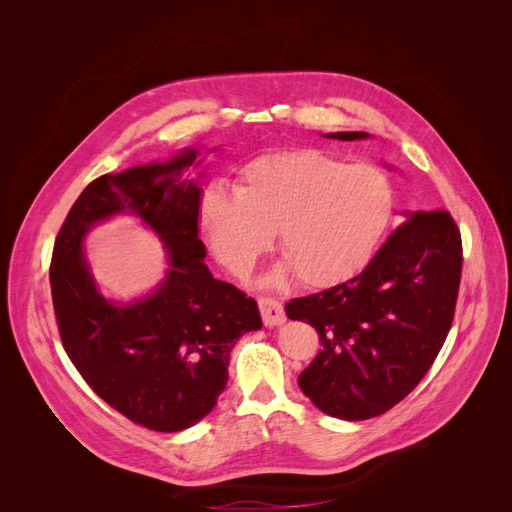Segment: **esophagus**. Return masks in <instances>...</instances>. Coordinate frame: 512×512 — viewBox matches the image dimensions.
<instances>
[{
  "label": "esophagus",
  "mask_w": 512,
  "mask_h": 512,
  "mask_svg": "<svg viewBox=\"0 0 512 512\" xmlns=\"http://www.w3.org/2000/svg\"><path fill=\"white\" fill-rule=\"evenodd\" d=\"M257 303H259V311H261V317H263V324L265 326H280L282 321L286 319L284 307H282V303L278 299H274V297H259Z\"/></svg>",
  "instance_id": "esophagus-1"
}]
</instances>
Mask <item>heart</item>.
Instances as JSON below:
<instances>
[{
  "label": "heart",
  "mask_w": 512,
  "mask_h": 512,
  "mask_svg": "<svg viewBox=\"0 0 512 512\" xmlns=\"http://www.w3.org/2000/svg\"><path fill=\"white\" fill-rule=\"evenodd\" d=\"M234 192L211 188L203 226L232 272H249L278 234V251L305 286L357 274L390 224L388 176L313 147L265 153L242 168Z\"/></svg>",
  "instance_id": "heart-1"
}]
</instances>
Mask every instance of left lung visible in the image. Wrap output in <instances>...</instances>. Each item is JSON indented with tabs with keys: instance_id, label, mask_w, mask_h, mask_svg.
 Returning <instances> with one entry per match:
<instances>
[{
	"instance_id": "8db88e82",
	"label": "left lung",
	"mask_w": 512,
	"mask_h": 512,
	"mask_svg": "<svg viewBox=\"0 0 512 512\" xmlns=\"http://www.w3.org/2000/svg\"><path fill=\"white\" fill-rule=\"evenodd\" d=\"M407 218L359 276L286 303V315L311 324L321 344L299 386L332 417L390 411L423 380L450 332L463 270L459 226L446 209Z\"/></svg>"
}]
</instances>
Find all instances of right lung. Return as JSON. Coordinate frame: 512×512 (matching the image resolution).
I'll use <instances>...</instances> for the list:
<instances>
[{
	"instance_id": "1",
	"label": "right lung",
	"mask_w": 512,
	"mask_h": 512,
	"mask_svg": "<svg viewBox=\"0 0 512 512\" xmlns=\"http://www.w3.org/2000/svg\"><path fill=\"white\" fill-rule=\"evenodd\" d=\"M197 151L166 164L95 178L70 207L49 265L64 351L91 390L132 423L180 432L203 419L228 382L230 351L261 328L255 299L215 280L199 238L201 188L182 180ZM132 212L165 240L173 270L151 298L118 306L101 298L82 259L97 221Z\"/></svg>"
}]
</instances>
